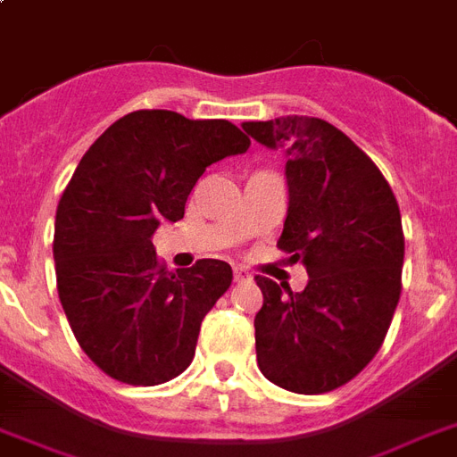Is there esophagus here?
I'll return each mask as SVG.
<instances>
[{
  "instance_id": "34e87169",
  "label": "esophagus",
  "mask_w": 457,
  "mask_h": 457,
  "mask_svg": "<svg viewBox=\"0 0 457 457\" xmlns=\"http://www.w3.org/2000/svg\"><path fill=\"white\" fill-rule=\"evenodd\" d=\"M251 275L244 268H235V282H249Z\"/></svg>"
}]
</instances>
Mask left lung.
Here are the masks:
<instances>
[{"label":"left lung","instance_id":"left-lung-1","mask_svg":"<svg viewBox=\"0 0 457 457\" xmlns=\"http://www.w3.org/2000/svg\"><path fill=\"white\" fill-rule=\"evenodd\" d=\"M244 130L285 152L289 211L278 249L308 270L303 292L287 295L256 278L258 368L287 391L327 394L351 382L389 332L405 251L398 201L375 161L322 118L285 116Z\"/></svg>","mask_w":457,"mask_h":457}]
</instances>
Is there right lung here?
<instances>
[{"instance_id":"obj_1","label":"right lung","mask_w":457,"mask_h":457,"mask_svg":"<svg viewBox=\"0 0 457 457\" xmlns=\"http://www.w3.org/2000/svg\"><path fill=\"white\" fill-rule=\"evenodd\" d=\"M249 146L229 120L145 109L118 118L80 158L56 208V289L80 348L118 382L156 386L194 361L232 268L201 258L168 272L152 237L185 215L208 165Z\"/></svg>"}]
</instances>
